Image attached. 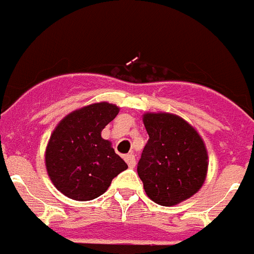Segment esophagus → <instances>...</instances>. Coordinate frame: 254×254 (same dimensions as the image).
<instances>
[{"label":"esophagus","instance_id":"34e87169","mask_svg":"<svg viewBox=\"0 0 254 254\" xmlns=\"http://www.w3.org/2000/svg\"><path fill=\"white\" fill-rule=\"evenodd\" d=\"M125 159V161H127V164L129 165V168H134L135 167V164H137V161H135V156H134L133 153H130V155H127V156L124 157Z\"/></svg>","mask_w":254,"mask_h":254}]
</instances>
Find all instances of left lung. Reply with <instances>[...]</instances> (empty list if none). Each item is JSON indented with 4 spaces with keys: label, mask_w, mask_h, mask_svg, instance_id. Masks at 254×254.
I'll use <instances>...</instances> for the list:
<instances>
[{
    "label": "left lung",
    "mask_w": 254,
    "mask_h": 254,
    "mask_svg": "<svg viewBox=\"0 0 254 254\" xmlns=\"http://www.w3.org/2000/svg\"><path fill=\"white\" fill-rule=\"evenodd\" d=\"M148 133L138 163L147 196L159 205L173 206L195 195L205 182L208 151L203 138L185 119L168 112H146Z\"/></svg>",
    "instance_id": "1"
}]
</instances>
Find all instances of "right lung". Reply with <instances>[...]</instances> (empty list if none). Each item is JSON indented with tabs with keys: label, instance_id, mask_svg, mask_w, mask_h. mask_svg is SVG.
Instances as JSON below:
<instances>
[{
	"label": "right lung",
	"instance_id": "add662e5",
	"mask_svg": "<svg viewBox=\"0 0 254 254\" xmlns=\"http://www.w3.org/2000/svg\"><path fill=\"white\" fill-rule=\"evenodd\" d=\"M119 111L108 102L89 104L63 117L51 133L45 165L53 185L69 199H95L127 169L112 143L102 138V130Z\"/></svg>",
	"mask_w": 254,
	"mask_h": 254
}]
</instances>
